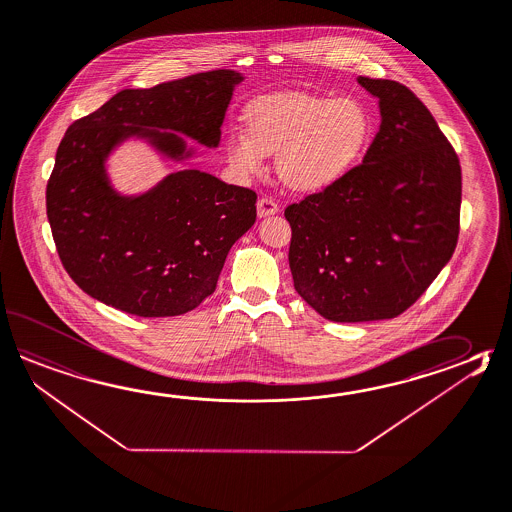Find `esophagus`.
<instances>
[{
  "instance_id": "34e87169",
  "label": "esophagus",
  "mask_w": 512,
  "mask_h": 512,
  "mask_svg": "<svg viewBox=\"0 0 512 512\" xmlns=\"http://www.w3.org/2000/svg\"><path fill=\"white\" fill-rule=\"evenodd\" d=\"M279 211V206L275 200L270 197H261L257 200V215L259 217H268V215H275Z\"/></svg>"
}]
</instances>
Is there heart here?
Here are the masks:
<instances>
[{"instance_id":"heart-1","label":"heart","mask_w":512,"mask_h":512,"mask_svg":"<svg viewBox=\"0 0 512 512\" xmlns=\"http://www.w3.org/2000/svg\"><path fill=\"white\" fill-rule=\"evenodd\" d=\"M246 126L226 138L230 166L240 177L262 173L277 155L282 182L297 191L335 184L363 157L372 140V118L354 96L264 94L246 107Z\"/></svg>"}]
</instances>
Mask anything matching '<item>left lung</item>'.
Segmentation results:
<instances>
[{
    "instance_id": "1",
    "label": "left lung",
    "mask_w": 512,
    "mask_h": 512,
    "mask_svg": "<svg viewBox=\"0 0 512 512\" xmlns=\"http://www.w3.org/2000/svg\"><path fill=\"white\" fill-rule=\"evenodd\" d=\"M379 100L381 126L363 164L284 209L293 286L335 323L408 310L456 250L461 166L416 94L359 76Z\"/></svg>"
}]
</instances>
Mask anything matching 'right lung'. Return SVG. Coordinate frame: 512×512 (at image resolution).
<instances>
[{"mask_svg":"<svg viewBox=\"0 0 512 512\" xmlns=\"http://www.w3.org/2000/svg\"><path fill=\"white\" fill-rule=\"evenodd\" d=\"M239 82V73L219 69L124 89L67 129L47 182V217L65 272L87 295L138 317H173L215 292L228 251L257 217L255 191L184 169L122 197L105 158L129 136L173 160L189 157L166 130L219 146Z\"/></svg>","mask_w":512,"mask_h":512,"instance_id":"right-lung-1","label":"right lung"}]
</instances>
